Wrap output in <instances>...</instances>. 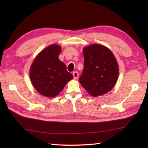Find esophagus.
Wrapping results in <instances>:
<instances>
[{"label":"esophagus","mask_w":148,"mask_h":148,"mask_svg":"<svg viewBox=\"0 0 148 148\" xmlns=\"http://www.w3.org/2000/svg\"><path fill=\"white\" fill-rule=\"evenodd\" d=\"M73 76H74V79H76L77 77H78V76H79V74H78V72H73Z\"/></svg>","instance_id":"obj_1"}]
</instances>
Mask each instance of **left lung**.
Wrapping results in <instances>:
<instances>
[{
	"mask_svg": "<svg viewBox=\"0 0 148 148\" xmlns=\"http://www.w3.org/2000/svg\"><path fill=\"white\" fill-rule=\"evenodd\" d=\"M84 67L79 81L88 93L98 97L116 85L119 66L112 52L102 45L95 44L84 49Z\"/></svg>",
	"mask_w": 148,
	"mask_h": 148,
	"instance_id": "1",
	"label": "left lung"
}]
</instances>
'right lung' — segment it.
<instances>
[{
	"label": "right lung",
	"mask_w": 148,
	"mask_h": 148,
	"mask_svg": "<svg viewBox=\"0 0 148 148\" xmlns=\"http://www.w3.org/2000/svg\"><path fill=\"white\" fill-rule=\"evenodd\" d=\"M61 47L49 46L40 53L30 69V78L40 94L53 98L59 94L73 76L66 70L64 62L59 59Z\"/></svg>",
	"instance_id": "1"
}]
</instances>
